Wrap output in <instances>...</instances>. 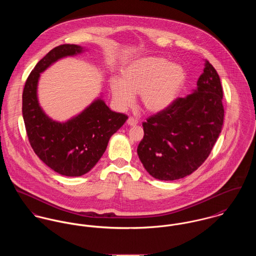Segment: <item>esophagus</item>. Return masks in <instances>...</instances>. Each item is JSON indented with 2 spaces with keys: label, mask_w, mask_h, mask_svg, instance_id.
Listing matches in <instances>:
<instances>
[{
  "label": "esophagus",
  "mask_w": 256,
  "mask_h": 256,
  "mask_svg": "<svg viewBox=\"0 0 256 256\" xmlns=\"http://www.w3.org/2000/svg\"><path fill=\"white\" fill-rule=\"evenodd\" d=\"M126 124H128L130 126H136V124H138V120H136V118H128Z\"/></svg>",
  "instance_id": "obj_1"
}]
</instances>
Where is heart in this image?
<instances>
[{"mask_svg":"<svg viewBox=\"0 0 256 256\" xmlns=\"http://www.w3.org/2000/svg\"><path fill=\"white\" fill-rule=\"evenodd\" d=\"M188 74L182 66L165 58L146 57L132 60L120 70V80L111 78L112 99L120 110L132 106L140 94L142 108L159 113L170 107L186 86Z\"/></svg>","mask_w":256,"mask_h":256,"instance_id":"1","label":"heart"}]
</instances>
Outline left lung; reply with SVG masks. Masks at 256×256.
Segmentation results:
<instances>
[{
    "label": "left lung",
    "mask_w": 256,
    "mask_h": 256,
    "mask_svg": "<svg viewBox=\"0 0 256 256\" xmlns=\"http://www.w3.org/2000/svg\"><path fill=\"white\" fill-rule=\"evenodd\" d=\"M222 99L219 74L205 60L192 93L142 122L144 136L138 154L149 174L160 180H174L198 169L221 132Z\"/></svg>",
    "instance_id": "left-lung-1"
}]
</instances>
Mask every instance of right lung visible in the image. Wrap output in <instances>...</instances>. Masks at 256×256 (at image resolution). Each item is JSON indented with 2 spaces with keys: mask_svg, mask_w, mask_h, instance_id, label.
Masks as SVG:
<instances>
[{
  "mask_svg": "<svg viewBox=\"0 0 256 256\" xmlns=\"http://www.w3.org/2000/svg\"><path fill=\"white\" fill-rule=\"evenodd\" d=\"M86 51L74 44L54 48L30 72L22 93V116L32 149L49 168L66 176H80L91 170L104 154L110 138L128 120V116L113 112L102 95L66 122L53 120L40 106L37 89L41 72L60 58Z\"/></svg>",
  "mask_w": 256,
  "mask_h": 256,
  "instance_id": "add662e5",
  "label": "right lung"
}]
</instances>
